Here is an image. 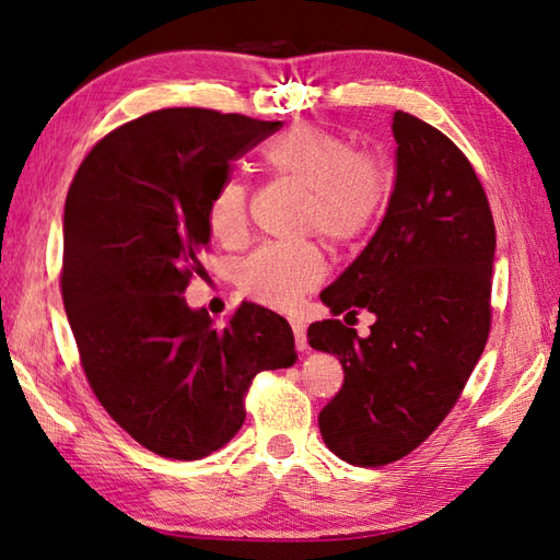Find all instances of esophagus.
Masks as SVG:
<instances>
[{
	"label": "esophagus",
	"instance_id": "1",
	"mask_svg": "<svg viewBox=\"0 0 560 560\" xmlns=\"http://www.w3.org/2000/svg\"><path fill=\"white\" fill-rule=\"evenodd\" d=\"M291 329H293V337H295V349L305 351L307 349V337H305V325L301 319H291Z\"/></svg>",
	"mask_w": 560,
	"mask_h": 560
}]
</instances>
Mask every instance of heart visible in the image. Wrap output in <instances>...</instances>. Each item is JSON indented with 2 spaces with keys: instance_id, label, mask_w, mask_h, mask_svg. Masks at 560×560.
<instances>
[{
  "instance_id": "obj_1",
  "label": "heart",
  "mask_w": 560,
  "mask_h": 560,
  "mask_svg": "<svg viewBox=\"0 0 560 560\" xmlns=\"http://www.w3.org/2000/svg\"><path fill=\"white\" fill-rule=\"evenodd\" d=\"M261 161L277 177L303 187V231L331 245H351L383 221L392 199V168L383 153L359 151L349 137L319 125H295L273 137ZM211 235L225 247L247 241V187L223 180L209 199ZM325 255L315 243L265 245L237 267V289L261 305L289 311L325 279Z\"/></svg>"
}]
</instances>
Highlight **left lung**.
Listing matches in <instances>:
<instances>
[{"mask_svg":"<svg viewBox=\"0 0 560 560\" xmlns=\"http://www.w3.org/2000/svg\"><path fill=\"white\" fill-rule=\"evenodd\" d=\"M397 180L383 223L323 291L335 315L375 313L361 339L341 319L307 329L339 355L343 385L319 411L327 447L385 467L419 447L455 407L491 331L495 225L469 159L440 129L395 113Z\"/></svg>","mask_w":560,"mask_h":560,"instance_id":"left-lung-1","label":"left lung"}]
</instances>
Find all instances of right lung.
<instances>
[{
  "label": "right lung",
  "instance_id": "right-lung-1",
  "mask_svg": "<svg viewBox=\"0 0 560 560\" xmlns=\"http://www.w3.org/2000/svg\"><path fill=\"white\" fill-rule=\"evenodd\" d=\"M281 122L165 108L105 135L65 201L59 287L81 368L110 419L168 459L223 447L253 377L295 363L281 315L243 303L223 329L185 289L207 273L209 199Z\"/></svg>",
  "mask_w": 560,
  "mask_h": 560
}]
</instances>
